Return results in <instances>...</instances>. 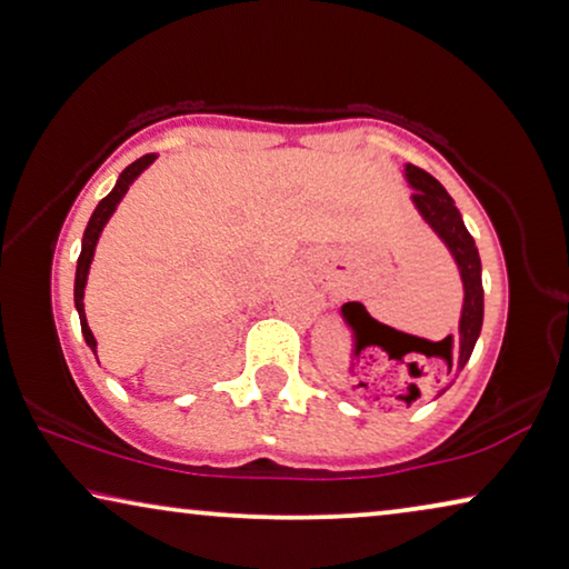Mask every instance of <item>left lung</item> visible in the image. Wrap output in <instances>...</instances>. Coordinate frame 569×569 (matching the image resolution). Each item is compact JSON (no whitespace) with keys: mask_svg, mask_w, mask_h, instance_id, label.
I'll return each mask as SVG.
<instances>
[{"mask_svg":"<svg viewBox=\"0 0 569 569\" xmlns=\"http://www.w3.org/2000/svg\"><path fill=\"white\" fill-rule=\"evenodd\" d=\"M402 179L408 187L413 189L410 202L418 210L423 223L433 230L436 238L447 246V251L455 259L459 279H462V312H459V328L457 339L439 341L443 359H447V375H459L465 365L472 357V349L482 331V316H485V295H482V264H480V251H477L475 238L469 236V230L462 220V212L457 210L451 194L443 189L431 174H426L423 169L406 163L402 169ZM449 390L441 387L436 390V398Z\"/></svg>","mask_w":569,"mask_h":569,"instance_id":"8db88e82","label":"left lung"}]
</instances>
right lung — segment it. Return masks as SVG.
I'll list each match as a JSON object with an SVG mask.
<instances>
[{"label":"right lung","instance_id":"obj_1","mask_svg":"<svg viewBox=\"0 0 569 569\" xmlns=\"http://www.w3.org/2000/svg\"><path fill=\"white\" fill-rule=\"evenodd\" d=\"M159 159V153H146L141 159L130 163V167L122 169V174L118 177V182H114L112 192L100 200L97 204L92 218H89L87 230H84V238H81V253H79V261H77V279H73V305H77V312H79V323H81V333H84V341L89 349L94 351L97 357V339L92 333V328L87 323V312H84V290H87V277H89V269H92V261H94V251H97V243H100V236L107 226V220L114 216V210H118V204L122 202V197L130 189V184L136 182L138 177L143 174V171L151 167V163ZM100 361V359H97Z\"/></svg>","mask_w":569,"mask_h":569}]
</instances>
